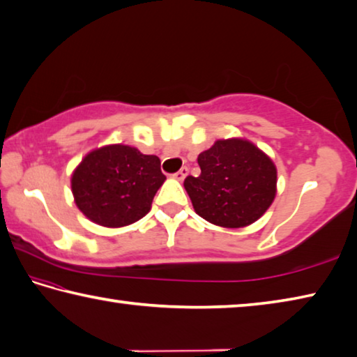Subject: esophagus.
I'll use <instances>...</instances> for the list:
<instances>
[{
	"mask_svg": "<svg viewBox=\"0 0 357 357\" xmlns=\"http://www.w3.org/2000/svg\"><path fill=\"white\" fill-rule=\"evenodd\" d=\"M186 175H188V167H182V169H180V171L172 174V177L177 178V180H183Z\"/></svg>",
	"mask_w": 357,
	"mask_h": 357,
	"instance_id": "34e87169",
	"label": "esophagus"
}]
</instances>
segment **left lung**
Instances as JSON below:
<instances>
[{"mask_svg": "<svg viewBox=\"0 0 357 357\" xmlns=\"http://www.w3.org/2000/svg\"><path fill=\"white\" fill-rule=\"evenodd\" d=\"M201 175L185 178L196 213L216 226L246 227L270 208L278 171L268 155L240 137L216 141L197 156Z\"/></svg>", "mask_w": 357, "mask_h": 357, "instance_id": "obj_1", "label": "left lung"}]
</instances>
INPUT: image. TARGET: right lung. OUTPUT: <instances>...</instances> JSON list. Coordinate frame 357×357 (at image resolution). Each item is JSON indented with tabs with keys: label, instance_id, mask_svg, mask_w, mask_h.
I'll return each mask as SVG.
<instances>
[{
	"label": "right lung",
	"instance_id": "right-lung-1",
	"mask_svg": "<svg viewBox=\"0 0 357 357\" xmlns=\"http://www.w3.org/2000/svg\"><path fill=\"white\" fill-rule=\"evenodd\" d=\"M156 155L112 144L87 153L72 175V192L86 218L103 227H123L149 213L166 175Z\"/></svg>",
	"mask_w": 357,
	"mask_h": 357
}]
</instances>
